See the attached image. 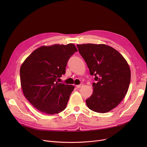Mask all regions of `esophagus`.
<instances>
[{
    "label": "esophagus",
    "instance_id": "obj_1",
    "mask_svg": "<svg viewBox=\"0 0 147 147\" xmlns=\"http://www.w3.org/2000/svg\"><path fill=\"white\" fill-rule=\"evenodd\" d=\"M83 86V84H79V85H77L76 86L78 88H81Z\"/></svg>",
    "mask_w": 147,
    "mask_h": 147
}]
</instances>
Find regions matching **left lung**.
Listing matches in <instances>:
<instances>
[{"label": "left lung", "instance_id": "8db88e82", "mask_svg": "<svg viewBox=\"0 0 147 147\" xmlns=\"http://www.w3.org/2000/svg\"><path fill=\"white\" fill-rule=\"evenodd\" d=\"M77 46L96 81L92 85L93 94L86 100V105L96 113L109 112L127 94L131 76L127 62L117 51L104 44Z\"/></svg>", "mask_w": 147, "mask_h": 147}]
</instances>
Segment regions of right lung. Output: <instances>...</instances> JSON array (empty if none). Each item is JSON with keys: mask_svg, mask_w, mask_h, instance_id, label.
Segmentation results:
<instances>
[{"mask_svg": "<svg viewBox=\"0 0 147 147\" xmlns=\"http://www.w3.org/2000/svg\"><path fill=\"white\" fill-rule=\"evenodd\" d=\"M78 51L73 43L42 46L25 59L20 68L23 94L34 107L46 114L63 111L74 86L58 83L68 60Z\"/></svg>", "mask_w": 147, "mask_h": 147, "instance_id": "right-lung-1", "label": "right lung"}]
</instances>
